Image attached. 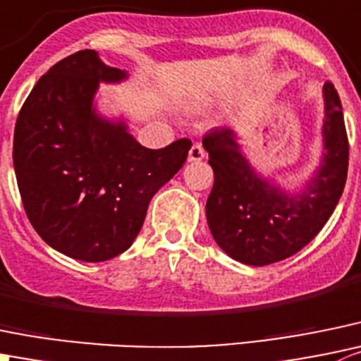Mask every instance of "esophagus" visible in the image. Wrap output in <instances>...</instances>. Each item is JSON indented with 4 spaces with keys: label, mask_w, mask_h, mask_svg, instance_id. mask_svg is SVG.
I'll use <instances>...</instances> for the list:
<instances>
[{
    "label": "esophagus",
    "mask_w": 361,
    "mask_h": 361,
    "mask_svg": "<svg viewBox=\"0 0 361 361\" xmlns=\"http://www.w3.org/2000/svg\"><path fill=\"white\" fill-rule=\"evenodd\" d=\"M204 149L201 148V145H194L190 148V152H188V162H201L202 159H204Z\"/></svg>",
    "instance_id": "1"
}]
</instances>
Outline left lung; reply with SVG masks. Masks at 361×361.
Listing matches in <instances>:
<instances>
[{
  "instance_id": "left-lung-1",
  "label": "left lung",
  "mask_w": 361,
  "mask_h": 361,
  "mask_svg": "<svg viewBox=\"0 0 361 361\" xmlns=\"http://www.w3.org/2000/svg\"><path fill=\"white\" fill-rule=\"evenodd\" d=\"M323 97V155L298 190H286L257 173L231 128L202 139L215 174L206 219L213 240L234 261L266 266L291 257L316 238L334 213L348 178L349 145L334 84H324Z\"/></svg>"
}]
</instances>
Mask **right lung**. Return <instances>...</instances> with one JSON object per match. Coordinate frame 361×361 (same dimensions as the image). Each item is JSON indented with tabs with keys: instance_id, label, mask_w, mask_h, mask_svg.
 <instances>
[{
	"instance_id": "add662e5",
	"label": "right lung",
	"mask_w": 361,
	"mask_h": 361,
	"mask_svg": "<svg viewBox=\"0 0 361 361\" xmlns=\"http://www.w3.org/2000/svg\"><path fill=\"white\" fill-rule=\"evenodd\" d=\"M127 79L84 49L38 79L17 118L13 169L27 219L45 243L79 261H107L134 243L149 201L192 146L145 148L123 118L99 113L100 84Z\"/></svg>"
}]
</instances>
